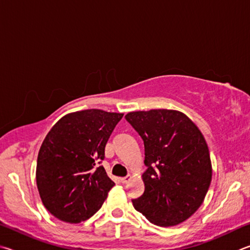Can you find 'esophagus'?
Returning <instances> with one entry per match:
<instances>
[{
	"instance_id": "esophagus-1",
	"label": "esophagus",
	"mask_w": 250,
	"mask_h": 250,
	"mask_svg": "<svg viewBox=\"0 0 250 250\" xmlns=\"http://www.w3.org/2000/svg\"><path fill=\"white\" fill-rule=\"evenodd\" d=\"M130 179H132V177H130V174H127V176L124 177V178H121V182L122 183H127Z\"/></svg>"
}]
</instances>
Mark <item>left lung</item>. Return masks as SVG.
I'll return each mask as SVG.
<instances>
[{"label": "left lung", "instance_id": "1", "mask_svg": "<svg viewBox=\"0 0 250 250\" xmlns=\"http://www.w3.org/2000/svg\"><path fill=\"white\" fill-rule=\"evenodd\" d=\"M125 118L145 146V191L133 200L135 209L155 225L180 224L201 207L212 181L204 136L174 109L130 112Z\"/></svg>", "mask_w": 250, "mask_h": 250}]
</instances>
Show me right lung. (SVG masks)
Instances as JSON below:
<instances>
[{
	"instance_id": "right-lung-1",
	"label": "right lung",
	"mask_w": 250,
	"mask_h": 250,
	"mask_svg": "<svg viewBox=\"0 0 250 250\" xmlns=\"http://www.w3.org/2000/svg\"><path fill=\"white\" fill-rule=\"evenodd\" d=\"M123 115L96 108L70 113L43 139L36 182L42 204L58 220L77 224L102 207L115 183L100 164Z\"/></svg>"
}]
</instances>
